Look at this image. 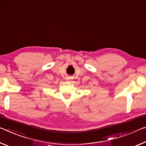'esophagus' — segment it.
<instances>
[{"mask_svg": "<svg viewBox=\"0 0 146 146\" xmlns=\"http://www.w3.org/2000/svg\"><path fill=\"white\" fill-rule=\"evenodd\" d=\"M70 80H71L70 78H66V80H68V81H70Z\"/></svg>", "mask_w": 146, "mask_h": 146, "instance_id": "34e87169", "label": "esophagus"}]
</instances>
